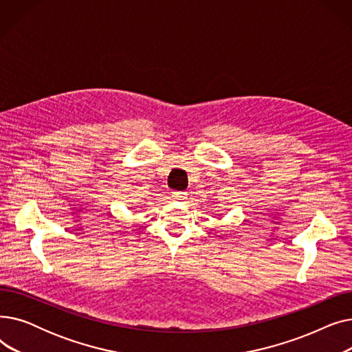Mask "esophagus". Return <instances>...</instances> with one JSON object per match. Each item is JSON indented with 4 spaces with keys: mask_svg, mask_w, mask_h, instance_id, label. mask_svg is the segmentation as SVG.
Returning a JSON list of instances; mask_svg holds the SVG:
<instances>
[{
    "mask_svg": "<svg viewBox=\"0 0 352 352\" xmlns=\"http://www.w3.org/2000/svg\"><path fill=\"white\" fill-rule=\"evenodd\" d=\"M173 198H174L175 201H182V199H186V198H187V192H182V191H174V192H173Z\"/></svg>",
    "mask_w": 352,
    "mask_h": 352,
    "instance_id": "obj_1",
    "label": "esophagus"
}]
</instances>
